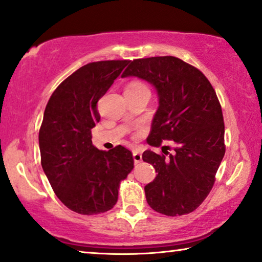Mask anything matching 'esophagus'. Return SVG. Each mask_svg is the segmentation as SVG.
Segmentation results:
<instances>
[{
	"instance_id": "esophagus-1",
	"label": "esophagus",
	"mask_w": 262,
	"mask_h": 262,
	"mask_svg": "<svg viewBox=\"0 0 262 262\" xmlns=\"http://www.w3.org/2000/svg\"><path fill=\"white\" fill-rule=\"evenodd\" d=\"M133 159H134L135 163H139V162H141L142 155H141V153H140V151L134 150V151H133Z\"/></svg>"
}]
</instances>
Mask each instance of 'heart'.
I'll use <instances>...</instances> for the list:
<instances>
[{
  "instance_id": "b5f03b06",
  "label": "heart",
  "mask_w": 262,
  "mask_h": 262,
  "mask_svg": "<svg viewBox=\"0 0 262 262\" xmlns=\"http://www.w3.org/2000/svg\"><path fill=\"white\" fill-rule=\"evenodd\" d=\"M144 87H146V85H144L143 83H141V82L133 81V82H130L129 84H128L127 88H129V89H136V88H144Z\"/></svg>"
}]
</instances>
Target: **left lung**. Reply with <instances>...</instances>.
<instances>
[{"label": "left lung", "mask_w": 262, "mask_h": 262, "mask_svg": "<svg viewBox=\"0 0 262 262\" xmlns=\"http://www.w3.org/2000/svg\"><path fill=\"white\" fill-rule=\"evenodd\" d=\"M128 76L147 81L158 94L159 107L147 142L153 147L162 140L175 142L171 154L163 147L165 154H142L158 173L144 186L148 205L168 216L193 212L212 189L226 150L216 93L200 70L174 56L130 61L122 74Z\"/></svg>", "instance_id": "1"}]
</instances>
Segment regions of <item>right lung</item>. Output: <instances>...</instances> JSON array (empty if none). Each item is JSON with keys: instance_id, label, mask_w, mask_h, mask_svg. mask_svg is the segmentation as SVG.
I'll list each match as a JSON object with an SVG mask.
<instances>
[{"instance_id": "add662e5", "label": "right lung", "mask_w": 262, "mask_h": 262, "mask_svg": "<svg viewBox=\"0 0 262 262\" xmlns=\"http://www.w3.org/2000/svg\"><path fill=\"white\" fill-rule=\"evenodd\" d=\"M127 64L126 60L85 64L62 82L47 103L38 133L42 168L62 204L82 215L112 209L120 182L134 167L127 148L106 151L92 143V129L101 119L97 101Z\"/></svg>"}]
</instances>
